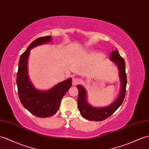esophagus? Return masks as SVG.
I'll return each mask as SVG.
<instances>
[{"label": "esophagus", "instance_id": "34e87169", "mask_svg": "<svg viewBox=\"0 0 149 149\" xmlns=\"http://www.w3.org/2000/svg\"><path fill=\"white\" fill-rule=\"evenodd\" d=\"M80 82H81V79H79V78L74 77L73 79H72V85H73V86L77 85L78 84L80 83Z\"/></svg>", "mask_w": 149, "mask_h": 149}]
</instances>
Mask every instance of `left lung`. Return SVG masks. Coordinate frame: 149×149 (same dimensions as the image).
<instances>
[{"instance_id":"8db88e82","label":"left lung","mask_w":149,"mask_h":149,"mask_svg":"<svg viewBox=\"0 0 149 149\" xmlns=\"http://www.w3.org/2000/svg\"><path fill=\"white\" fill-rule=\"evenodd\" d=\"M110 60L115 63L119 69V75L121 81V89L118 97L111 104L104 108L93 107L87 103V93L84 87L81 85L77 86L79 90L78 108L81 115L86 119L100 121L109 117L115 112L123 102L126 93L127 86V74L125 72V62L124 59L119 54L118 49L113 51L110 54Z\"/></svg>"}]
</instances>
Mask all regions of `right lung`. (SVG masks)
<instances>
[{"label": "right lung", "mask_w": 149, "mask_h": 149, "mask_svg": "<svg viewBox=\"0 0 149 149\" xmlns=\"http://www.w3.org/2000/svg\"><path fill=\"white\" fill-rule=\"evenodd\" d=\"M52 36L40 37L33 41L20 56L16 83L19 97L22 104L28 111L40 118L52 116L58 111L62 99L72 86V79L58 83L48 91H41L35 88L28 74V59L30 49L51 41Z\"/></svg>", "instance_id": "obj_1"}]
</instances>
